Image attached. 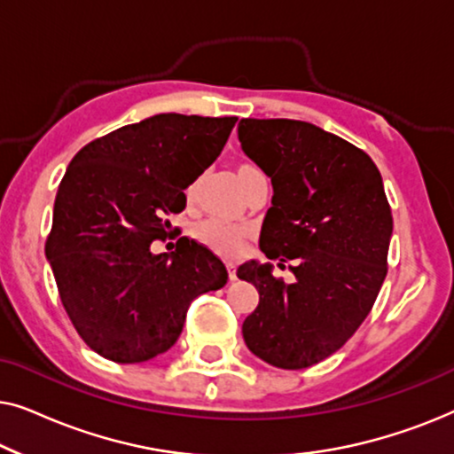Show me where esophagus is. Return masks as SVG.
I'll use <instances>...</instances> for the list:
<instances>
[{
    "label": "esophagus",
    "mask_w": 454,
    "mask_h": 454,
    "mask_svg": "<svg viewBox=\"0 0 454 454\" xmlns=\"http://www.w3.org/2000/svg\"><path fill=\"white\" fill-rule=\"evenodd\" d=\"M227 272H229V278H231V281L238 278V266H235L233 262H227Z\"/></svg>",
    "instance_id": "esophagus-1"
}]
</instances>
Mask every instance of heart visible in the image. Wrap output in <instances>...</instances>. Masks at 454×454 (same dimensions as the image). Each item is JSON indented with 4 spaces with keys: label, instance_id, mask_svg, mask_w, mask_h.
<instances>
[{
    "label": "heart",
    "instance_id": "b5f03b06",
    "mask_svg": "<svg viewBox=\"0 0 454 454\" xmlns=\"http://www.w3.org/2000/svg\"><path fill=\"white\" fill-rule=\"evenodd\" d=\"M254 173H258L256 167L241 163L238 165V177L239 182L244 184L247 177H252ZM198 190V182H194L188 188V198L196 196ZM194 238L200 241L204 247H208L210 252L219 254V256L225 258H235L238 254H241L247 239V229L239 223H231V221H223V219H207L200 221L194 227Z\"/></svg>",
    "mask_w": 454,
    "mask_h": 454
}]
</instances>
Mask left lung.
<instances>
[{
	"mask_svg": "<svg viewBox=\"0 0 454 454\" xmlns=\"http://www.w3.org/2000/svg\"><path fill=\"white\" fill-rule=\"evenodd\" d=\"M238 136L275 188L260 250L281 269L291 260L295 277L239 266L260 295L241 333L266 364L309 368L351 339L387 277L393 215L380 171L362 148L308 121L247 117Z\"/></svg>",
	"mask_w": 454,
	"mask_h": 454,
	"instance_id": "obj_1",
	"label": "left lung"
}]
</instances>
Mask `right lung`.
Wrapping results in <instances>:
<instances>
[{
  "mask_svg": "<svg viewBox=\"0 0 454 454\" xmlns=\"http://www.w3.org/2000/svg\"><path fill=\"white\" fill-rule=\"evenodd\" d=\"M238 117L159 114L80 148L61 179L45 254L59 300L92 351L117 364L160 356L182 334L190 303L227 283L194 239L153 254L167 216L213 165Z\"/></svg>",
  "mask_w": 454,
  "mask_h": 454,
  "instance_id": "add662e5",
  "label": "right lung"
}]
</instances>
